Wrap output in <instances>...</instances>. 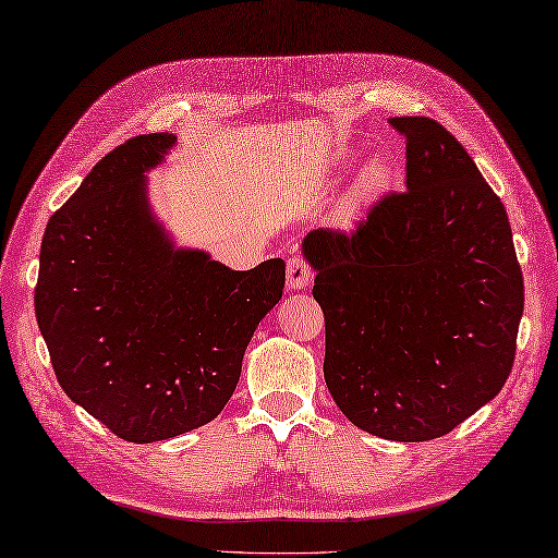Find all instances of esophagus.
Listing matches in <instances>:
<instances>
[{"mask_svg": "<svg viewBox=\"0 0 558 558\" xmlns=\"http://www.w3.org/2000/svg\"><path fill=\"white\" fill-rule=\"evenodd\" d=\"M313 277V269L307 265V259L303 255H291L287 263V283L289 289H303L307 287V281Z\"/></svg>", "mask_w": 558, "mask_h": 558, "instance_id": "34e87169", "label": "esophagus"}]
</instances>
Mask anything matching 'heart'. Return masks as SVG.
<instances>
[{"label":"heart","mask_w":558,"mask_h":558,"mask_svg":"<svg viewBox=\"0 0 558 558\" xmlns=\"http://www.w3.org/2000/svg\"><path fill=\"white\" fill-rule=\"evenodd\" d=\"M389 179V169L381 159H373V162L365 165V169L361 171V179H357V193H373L377 189H381L384 183Z\"/></svg>","instance_id":"1"}]
</instances>
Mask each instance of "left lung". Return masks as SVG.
<instances>
[{
  "mask_svg": "<svg viewBox=\"0 0 558 558\" xmlns=\"http://www.w3.org/2000/svg\"><path fill=\"white\" fill-rule=\"evenodd\" d=\"M405 191L353 231L315 229L303 255L325 313V381L341 413L391 441L444 437L509 379L523 271L509 215L465 147L396 117Z\"/></svg>",
  "mask_w": 558,
  "mask_h": 558,
  "instance_id": "obj_1",
  "label": "left lung"
}]
</instances>
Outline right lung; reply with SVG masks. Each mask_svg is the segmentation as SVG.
<instances>
[{
	"instance_id": "obj_1",
	"label": "right lung",
	"mask_w": 558,
	"mask_h": 558,
	"mask_svg": "<svg viewBox=\"0 0 558 558\" xmlns=\"http://www.w3.org/2000/svg\"><path fill=\"white\" fill-rule=\"evenodd\" d=\"M174 143L171 133L135 135L93 167L49 217L35 287L61 389L135 444L221 413L287 279L281 257L233 271L169 241L147 205L145 171Z\"/></svg>"
}]
</instances>
